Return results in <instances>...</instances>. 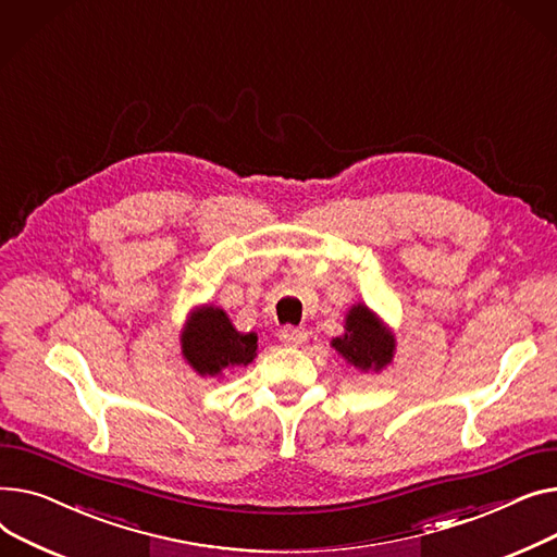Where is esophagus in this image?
Instances as JSON below:
<instances>
[{
	"mask_svg": "<svg viewBox=\"0 0 557 557\" xmlns=\"http://www.w3.org/2000/svg\"><path fill=\"white\" fill-rule=\"evenodd\" d=\"M278 339L285 344V346H299L308 339V333L304 329H294V325H287V329H283L278 333Z\"/></svg>",
	"mask_w": 557,
	"mask_h": 557,
	"instance_id": "obj_1",
	"label": "esophagus"
}]
</instances>
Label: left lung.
I'll list each match as a JSON object with an SVG mask.
<instances>
[{"label":"left lung","mask_w":557,"mask_h":557,"mask_svg":"<svg viewBox=\"0 0 557 557\" xmlns=\"http://www.w3.org/2000/svg\"><path fill=\"white\" fill-rule=\"evenodd\" d=\"M333 348L359 371H382L394 359L396 337L364 304H357L348 310L344 335L333 339Z\"/></svg>","instance_id":"obj_1"}]
</instances>
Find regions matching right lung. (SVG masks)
<instances>
[{
	"label": "right lung",
	"instance_id": "1",
	"mask_svg": "<svg viewBox=\"0 0 557 557\" xmlns=\"http://www.w3.org/2000/svg\"><path fill=\"white\" fill-rule=\"evenodd\" d=\"M256 333H238L226 312L198 308L182 333V355L200 375H220L228 367H247L258 348Z\"/></svg>",
	"mask_w": 557,
	"mask_h": 557
}]
</instances>
